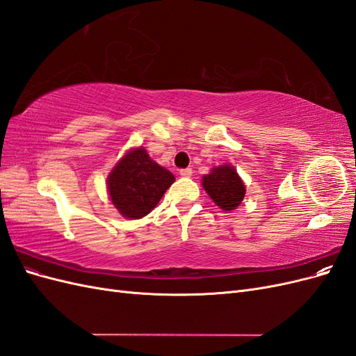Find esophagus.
<instances>
[{
	"mask_svg": "<svg viewBox=\"0 0 356 356\" xmlns=\"http://www.w3.org/2000/svg\"><path fill=\"white\" fill-rule=\"evenodd\" d=\"M191 174H193L191 168H186V169H181V170H179V175L184 177V178H190Z\"/></svg>",
	"mask_w": 356,
	"mask_h": 356,
	"instance_id": "esophagus-1",
	"label": "esophagus"
}]
</instances>
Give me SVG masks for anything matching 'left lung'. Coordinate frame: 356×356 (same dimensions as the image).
Instances as JSON below:
<instances>
[{
    "label": "left lung",
    "instance_id": "8db88e82",
    "mask_svg": "<svg viewBox=\"0 0 356 356\" xmlns=\"http://www.w3.org/2000/svg\"><path fill=\"white\" fill-rule=\"evenodd\" d=\"M202 186L213 203L222 211L238 208L246 191L242 178L232 165L213 168L208 175L202 178Z\"/></svg>",
    "mask_w": 356,
    "mask_h": 356
}]
</instances>
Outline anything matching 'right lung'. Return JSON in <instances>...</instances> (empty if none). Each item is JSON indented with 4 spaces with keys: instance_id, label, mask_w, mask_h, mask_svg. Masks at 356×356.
Returning <instances> with one entry per match:
<instances>
[{
    "instance_id": "right-lung-1",
    "label": "right lung",
    "mask_w": 356,
    "mask_h": 356,
    "mask_svg": "<svg viewBox=\"0 0 356 356\" xmlns=\"http://www.w3.org/2000/svg\"><path fill=\"white\" fill-rule=\"evenodd\" d=\"M175 177L157 165L145 148L127 152L106 179L108 195L124 218L139 220L152 212L166 190L174 184Z\"/></svg>"
}]
</instances>
